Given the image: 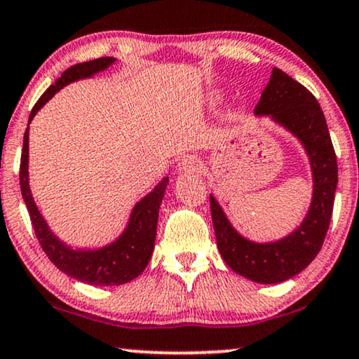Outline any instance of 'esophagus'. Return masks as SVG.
<instances>
[{"label":"esophagus","mask_w":359,"mask_h":359,"mask_svg":"<svg viewBox=\"0 0 359 359\" xmlns=\"http://www.w3.org/2000/svg\"><path fill=\"white\" fill-rule=\"evenodd\" d=\"M201 168H202L201 160L194 157V155H186V157L181 158L180 163H178L180 173H184V175L197 173V171H199Z\"/></svg>","instance_id":"esophagus-1"}]
</instances>
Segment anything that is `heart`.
<instances>
[{
    "mask_svg": "<svg viewBox=\"0 0 359 359\" xmlns=\"http://www.w3.org/2000/svg\"><path fill=\"white\" fill-rule=\"evenodd\" d=\"M218 98H220V93H218V92L212 93V100H218Z\"/></svg>",
    "mask_w": 359,
    "mask_h": 359,
    "instance_id": "obj_1",
    "label": "heart"
}]
</instances>
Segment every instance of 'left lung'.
Returning a JSON list of instances; mask_svg holds the SVG:
<instances>
[{"instance_id": "1", "label": "left lung", "mask_w": 359, "mask_h": 359, "mask_svg": "<svg viewBox=\"0 0 359 359\" xmlns=\"http://www.w3.org/2000/svg\"><path fill=\"white\" fill-rule=\"evenodd\" d=\"M254 115L269 116L303 145L313 175L309 209L292 233L267 243L244 238L214 194H210V212L217 248L226 266L252 282L272 285L298 275L318 256L330 225L339 170L320 105L313 93L282 69L273 67Z\"/></svg>"}]
</instances>
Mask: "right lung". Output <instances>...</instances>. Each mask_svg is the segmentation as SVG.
Returning a JSON list of instances; mask_svg holds the SVG:
<instances>
[{
  "label": "right lung",
  "mask_w": 359,
  "mask_h": 359,
  "mask_svg": "<svg viewBox=\"0 0 359 359\" xmlns=\"http://www.w3.org/2000/svg\"><path fill=\"white\" fill-rule=\"evenodd\" d=\"M115 58L105 56L79 63L66 69L61 77L56 79L53 86L45 90L43 95L35 103L29 116V124L37 115L39 110L46 102L55 97L71 82L89 79V77L105 71L111 65H115ZM29 124L24 134V147L20 155V192L27 207L30 220L37 240L46 256L51 262L65 272L67 277L79 280L82 283L95 285V287H113V285H123L134 280L141 275L152 257L155 236H157L158 209L162 204L165 189L168 186V176L160 181L155 188L145 194L136 205L133 207L129 215L128 225L124 226L116 240L105 244L102 248L84 249L72 248L51 231L48 223L40 214L37 204H35L32 191L29 183Z\"/></svg>",
  "instance_id": "1"
}]
</instances>
